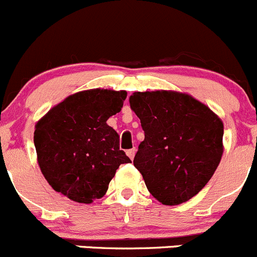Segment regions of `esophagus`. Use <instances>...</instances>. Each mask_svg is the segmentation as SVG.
<instances>
[{
	"instance_id": "1",
	"label": "esophagus",
	"mask_w": 257,
	"mask_h": 257,
	"mask_svg": "<svg viewBox=\"0 0 257 257\" xmlns=\"http://www.w3.org/2000/svg\"><path fill=\"white\" fill-rule=\"evenodd\" d=\"M126 156H128L131 159H133L134 156H136V148L128 149V151H126Z\"/></svg>"
}]
</instances>
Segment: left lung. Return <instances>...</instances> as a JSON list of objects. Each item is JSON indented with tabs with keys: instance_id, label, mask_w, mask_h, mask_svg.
<instances>
[{
	"instance_id": "1",
	"label": "left lung",
	"mask_w": 257,
	"mask_h": 257,
	"mask_svg": "<svg viewBox=\"0 0 257 257\" xmlns=\"http://www.w3.org/2000/svg\"><path fill=\"white\" fill-rule=\"evenodd\" d=\"M129 103L144 131L133 163L152 196L174 206L197 195L221 161V119L205 104L176 91H138Z\"/></svg>"
}]
</instances>
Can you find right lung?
<instances>
[{
    "instance_id": "obj_1",
    "label": "right lung",
    "mask_w": 257,
    "mask_h": 257,
    "mask_svg": "<svg viewBox=\"0 0 257 257\" xmlns=\"http://www.w3.org/2000/svg\"><path fill=\"white\" fill-rule=\"evenodd\" d=\"M125 91L94 89L68 96L35 126L34 143L42 174L70 200L101 198L120 164L131 163L119 149V134L106 120L119 113Z\"/></svg>"
}]
</instances>
